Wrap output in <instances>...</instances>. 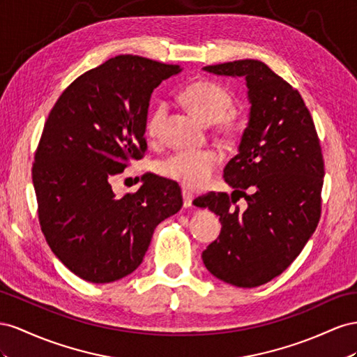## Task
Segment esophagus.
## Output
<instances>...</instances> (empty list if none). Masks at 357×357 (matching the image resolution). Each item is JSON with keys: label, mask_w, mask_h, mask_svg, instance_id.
<instances>
[{"label": "esophagus", "mask_w": 357, "mask_h": 357, "mask_svg": "<svg viewBox=\"0 0 357 357\" xmlns=\"http://www.w3.org/2000/svg\"><path fill=\"white\" fill-rule=\"evenodd\" d=\"M182 199H184V206L190 208L192 205V200H195V195L188 190H182Z\"/></svg>", "instance_id": "esophagus-1"}]
</instances>
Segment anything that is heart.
I'll use <instances>...</instances> for the list:
<instances>
[{"label": "heart", "instance_id": "1", "mask_svg": "<svg viewBox=\"0 0 357 357\" xmlns=\"http://www.w3.org/2000/svg\"><path fill=\"white\" fill-rule=\"evenodd\" d=\"M184 103L206 124L222 122V131L231 135L235 127L226 121L233 107L229 91L211 80H199L188 85L181 93ZM166 116V106L158 105L146 119V135L149 139L160 136L161 121ZM220 162V154L212 148L199 151H178L158 162L161 176L176 181L188 188H203L208 185Z\"/></svg>", "mask_w": 357, "mask_h": 357}]
</instances>
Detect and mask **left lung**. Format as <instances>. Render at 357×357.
I'll return each mask as SVG.
<instances>
[{"label": "left lung", "instance_id": "obj_1", "mask_svg": "<svg viewBox=\"0 0 357 357\" xmlns=\"http://www.w3.org/2000/svg\"><path fill=\"white\" fill-rule=\"evenodd\" d=\"M245 77L248 126L238 155L224 167L233 188L197 197L220 215L221 233L202 252L206 269L231 286L252 289L278 277L303 250L321 211L324 162L310 110L298 89L257 59L203 67ZM243 197L248 208L236 202Z\"/></svg>", "mask_w": 357, "mask_h": 357}]
</instances>
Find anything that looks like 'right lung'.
Returning a JSON list of instances; mask_svg holds the SVG:
<instances>
[{"instance_id": "add662e5", "label": "right lung", "mask_w": 357, "mask_h": 357, "mask_svg": "<svg viewBox=\"0 0 357 357\" xmlns=\"http://www.w3.org/2000/svg\"><path fill=\"white\" fill-rule=\"evenodd\" d=\"M182 68L118 55L86 71L50 110L33 165L38 221L75 275L105 284L139 268L158 224L182 208L176 182L146 176L118 197L110 178L146 151L151 94Z\"/></svg>"}]
</instances>
